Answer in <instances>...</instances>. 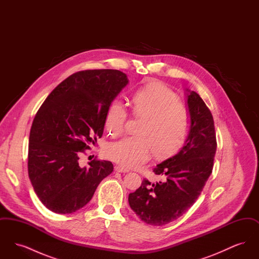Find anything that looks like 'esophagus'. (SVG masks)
I'll list each match as a JSON object with an SVG mask.
<instances>
[{
	"label": "esophagus",
	"instance_id": "1",
	"mask_svg": "<svg viewBox=\"0 0 259 259\" xmlns=\"http://www.w3.org/2000/svg\"><path fill=\"white\" fill-rule=\"evenodd\" d=\"M115 171L118 172H129V170L127 168H124L123 166H120V165H117L115 166Z\"/></svg>",
	"mask_w": 259,
	"mask_h": 259
}]
</instances>
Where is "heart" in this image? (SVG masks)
Listing matches in <instances>:
<instances>
[{"instance_id":"heart-1","label":"heart","mask_w":259,"mask_h":259,"mask_svg":"<svg viewBox=\"0 0 259 259\" xmlns=\"http://www.w3.org/2000/svg\"><path fill=\"white\" fill-rule=\"evenodd\" d=\"M132 114L142 118L138 136H128L109 143L107 158L125 168H135L151 157L174 153L185 143L190 129V113L169 87L151 83L140 89L132 99ZM128 120V111L120 101L111 102L106 114V129L112 136L121 134Z\"/></svg>"}]
</instances>
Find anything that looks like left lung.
Masks as SVG:
<instances>
[{
	"mask_svg": "<svg viewBox=\"0 0 259 259\" xmlns=\"http://www.w3.org/2000/svg\"><path fill=\"white\" fill-rule=\"evenodd\" d=\"M187 105L191 123L185 146L153 168L161 181L152 184L145 179L128 197L131 209L150 225H165L185 214L212 172L218 144L211 112L194 91L188 94Z\"/></svg>",
	"mask_w": 259,
	"mask_h": 259,
	"instance_id": "obj_1",
	"label": "left lung"
}]
</instances>
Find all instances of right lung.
<instances>
[{"label":"right lung","mask_w":259,"mask_h":259,"mask_svg":"<svg viewBox=\"0 0 259 259\" xmlns=\"http://www.w3.org/2000/svg\"><path fill=\"white\" fill-rule=\"evenodd\" d=\"M127 83L118 70L79 71L55 87L37 111L29 137L28 174L51 211L81 209L113 171L111 161L94 158L80 167L78 160L103 135L107 111Z\"/></svg>","instance_id":"obj_1"}]
</instances>
